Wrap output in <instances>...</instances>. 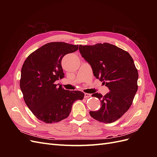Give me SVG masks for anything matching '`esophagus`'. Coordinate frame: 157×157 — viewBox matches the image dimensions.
<instances>
[{
	"instance_id": "34e87169",
	"label": "esophagus",
	"mask_w": 157,
	"mask_h": 157,
	"mask_svg": "<svg viewBox=\"0 0 157 157\" xmlns=\"http://www.w3.org/2000/svg\"><path fill=\"white\" fill-rule=\"evenodd\" d=\"M90 97H91V94H88V93H85L84 94V98H88Z\"/></svg>"
}]
</instances>
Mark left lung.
Wrapping results in <instances>:
<instances>
[{
	"mask_svg": "<svg viewBox=\"0 0 157 157\" xmlns=\"http://www.w3.org/2000/svg\"><path fill=\"white\" fill-rule=\"evenodd\" d=\"M82 58L91 65L94 77L109 88L105 96L92 95L101 100V107L90 115L109 124L117 121L129 109L137 92L138 72L126 51L109 43L79 46Z\"/></svg>",
	"mask_w": 157,
	"mask_h": 157,
	"instance_id": "left-lung-1",
	"label": "left lung"
}]
</instances>
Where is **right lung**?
<instances>
[{
    "label": "right lung",
    "mask_w": 157,
    "mask_h": 157,
    "mask_svg": "<svg viewBox=\"0 0 157 157\" xmlns=\"http://www.w3.org/2000/svg\"><path fill=\"white\" fill-rule=\"evenodd\" d=\"M78 49V45L49 42L33 52L23 64L20 84L23 99L33 115L47 124L65 119L73 103L84 98L83 92L69 91L55 83L64 77L63 56Z\"/></svg>",
    "instance_id": "obj_1"
}]
</instances>
